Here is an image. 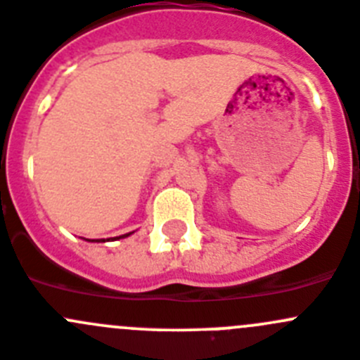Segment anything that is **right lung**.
<instances>
[{"label":"right lung","mask_w":360,"mask_h":360,"mask_svg":"<svg viewBox=\"0 0 360 360\" xmlns=\"http://www.w3.org/2000/svg\"><path fill=\"white\" fill-rule=\"evenodd\" d=\"M134 233V231H131V233H125V235H122V237H115V240H120V238H125V237H129V235H132ZM88 242H105L104 238H101V240H88Z\"/></svg>","instance_id":"obj_1"}]
</instances>
